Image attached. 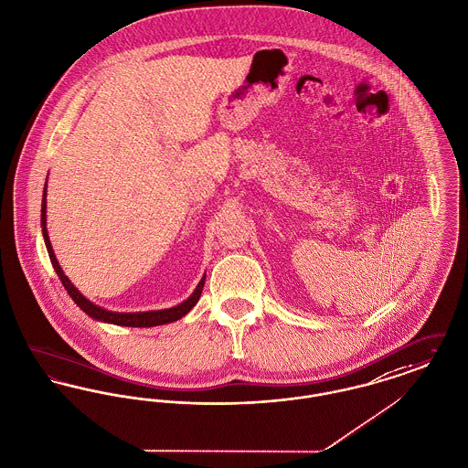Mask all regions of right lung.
I'll use <instances>...</instances> for the list:
<instances>
[{
	"label": "right lung",
	"mask_w": 468,
	"mask_h": 468,
	"mask_svg": "<svg viewBox=\"0 0 468 468\" xmlns=\"http://www.w3.org/2000/svg\"><path fill=\"white\" fill-rule=\"evenodd\" d=\"M48 186V185H46ZM46 192L44 190V198H42V232H44V241L48 246V251H49L50 262H52V268L58 272L63 287L67 289V292L70 294V297L74 299L75 304L86 312L90 317L93 319L103 320V322H111V324H116V325H128V327H151V325H162V324H169L174 320H179L181 317H185L196 304H197L198 297L202 294V287H204V280L206 276L198 282L197 289L196 292L190 295L185 303L169 308V310H158V312H143V314H116V312H109V310H103L97 304H93L91 301H88L84 295L80 294L72 282L65 276L63 270L59 268L58 261H56V255L52 251V246H50L49 234H48V227H46Z\"/></svg>",
	"instance_id": "obj_1"
}]
</instances>
